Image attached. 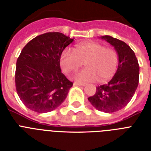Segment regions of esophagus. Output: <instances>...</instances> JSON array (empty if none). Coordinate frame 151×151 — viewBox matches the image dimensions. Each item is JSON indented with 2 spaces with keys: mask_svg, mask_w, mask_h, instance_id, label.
Returning a JSON list of instances; mask_svg holds the SVG:
<instances>
[{
  "mask_svg": "<svg viewBox=\"0 0 151 151\" xmlns=\"http://www.w3.org/2000/svg\"><path fill=\"white\" fill-rule=\"evenodd\" d=\"M73 85H74V86H85V84H84V83L74 82V83H73Z\"/></svg>",
  "mask_w": 151,
  "mask_h": 151,
  "instance_id": "obj_1",
  "label": "esophagus"
}]
</instances>
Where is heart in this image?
Listing matches in <instances>:
<instances>
[{
	"label": "heart",
	"instance_id": "1",
	"mask_svg": "<svg viewBox=\"0 0 151 151\" xmlns=\"http://www.w3.org/2000/svg\"><path fill=\"white\" fill-rule=\"evenodd\" d=\"M85 68L74 76L78 82H89L110 79L117 70L118 57L117 52L104 48L96 41H84L74 47L73 51L65 49L59 57L62 70L66 74L75 72L82 64Z\"/></svg>",
	"mask_w": 151,
	"mask_h": 151
}]
</instances>
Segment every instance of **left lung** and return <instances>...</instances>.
I'll list each match as a JSON object with an SVG mask.
<instances>
[{"mask_svg":"<svg viewBox=\"0 0 151 151\" xmlns=\"http://www.w3.org/2000/svg\"><path fill=\"white\" fill-rule=\"evenodd\" d=\"M114 48L118 56V66L112 79L96 87L94 96L88 98L99 111L113 113L122 110L133 97L138 87L139 66L136 55L124 41L105 35L100 37Z\"/></svg>","mask_w":151,"mask_h":151,"instance_id":"left-lung-1","label":"left lung"}]
</instances>
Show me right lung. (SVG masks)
<instances>
[{"instance_id": "add662e5", "label": "right lung", "mask_w": 151, "mask_h": 151, "mask_svg": "<svg viewBox=\"0 0 151 151\" xmlns=\"http://www.w3.org/2000/svg\"><path fill=\"white\" fill-rule=\"evenodd\" d=\"M73 41L59 32L32 39L16 62L15 87L19 97L29 110L50 112L66 99L73 83L61 72L59 57Z\"/></svg>"}]
</instances>
